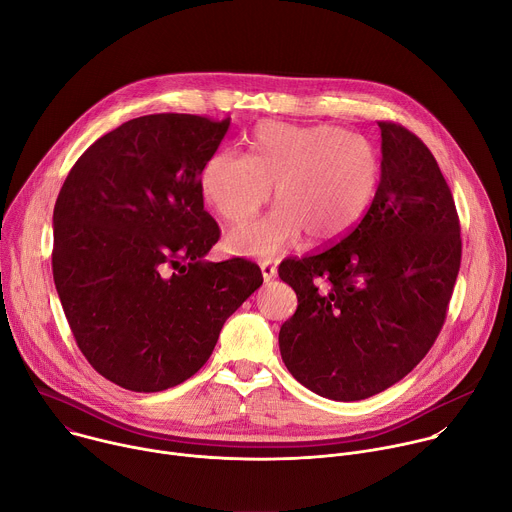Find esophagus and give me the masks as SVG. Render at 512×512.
Wrapping results in <instances>:
<instances>
[{"label":"esophagus","instance_id":"obj_1","mask_svg":"<svg viewBox=\"0 0 512 512\" xmlns=\"http://www.w3.org/2000/svg\"><path fill=\"white\" fill-rule=\"evenodd\" d=\"M259 267H261V273H263L265 281H271L277 275V267L271 261H261Z\"/></svg>","mask_w":512,"mask_h":512}]
</instances>
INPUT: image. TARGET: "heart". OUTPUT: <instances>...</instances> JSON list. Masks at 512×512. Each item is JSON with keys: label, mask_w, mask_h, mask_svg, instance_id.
Wrapping results in <instances>:
<instances>
[{"label": "heart", "mask_w": 512, "mask_h": 512, "mask_svg": "<svg viewBox=\"0 0 512 512\" xmlns=\"http://www.w3.org/2000/svg\"><path fill=\"white\" fill-rule=\"evenodd\" d=\"M381 156L362 135L336 125H257L251 156L216 152L200 170L204 202L229 225L253 218L271 198L279 206L227 237L243 257H275L308 235L312 245L346 237L375 202Z\"/></svg>", "instance_id": "1"}]
</instances>
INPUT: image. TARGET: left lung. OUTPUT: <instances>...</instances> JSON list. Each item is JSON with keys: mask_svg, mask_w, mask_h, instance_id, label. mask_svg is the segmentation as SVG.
<instances>
[{"mask_svg": "<svg viewBox=\"0 0 512 512\" xmlns=\"http://www.w3.org/2000/svg\"><path fill=\"white\" fill-rule=\"evenodd\" d=\"M381 184L336 245L285 259L298 310L279 330L287 371L334 401L373 397L405 375L440 334L460 271V221L427 145L381 121Z\"/></svg>", "mask_w": 512, "mask_h": 512, "instance_id": "obj_1", "label": "left lung"}]
</instances>
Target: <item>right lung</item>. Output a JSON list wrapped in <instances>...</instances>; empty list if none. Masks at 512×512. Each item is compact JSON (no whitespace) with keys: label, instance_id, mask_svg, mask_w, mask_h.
Here are the masks:
<instances>
[{"label":"right lung","instance_id":"1","mask_svg":"<svg viewBox=\"0 0 512 512\" xmlns=\"http://www.w3.org/2000/svg\"><path fill=\"white\" fill-rule=\"evenodd\" d=\"M229 125L184 113L131 119L97 139L60 188L58 298L91 367L123 389L156 393L190 379L263 283L251 261H204L218 225L200 170Z\"/></svg>","mask_w":512,"mask_h":512}]
</instances>
